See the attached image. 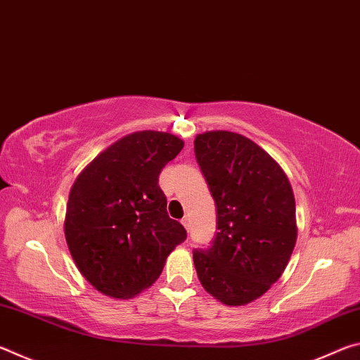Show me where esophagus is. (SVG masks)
Returning <instances> with one entry per match:
<instances>
[{
	"mask_svg": "<svg viewBox=\"0 0 360 360\" xmlns=\"http://www.w3.org/2000/svg\"><path fill=\"white\" fill-rule=\"evenodd\" d=\"M181 224L184 225V229L186 230H188V227H191V219H188L187 216L186 217H182V221H181Z\"/></svg>",
	"mask_w": 360,
	"mask_h": 360,
	"instance_id": "obj_1",
	"label": "esophagus"
}]
</instances>
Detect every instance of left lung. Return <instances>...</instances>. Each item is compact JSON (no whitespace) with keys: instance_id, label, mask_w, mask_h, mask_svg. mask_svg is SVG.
<instances>
[{"instance_id":"obj_1","label":"left lung","mask_w":360,"mask_h":360,"mask_svg":"<svg viewBox=\"0 0 360 360\" xmlns=\"http://www.w3.org/2000/svg\"><path fill=\"white\" fill-rule=\"evenodd\" d=\"M193 146L217 212L212 245L193 251L195 270L219 302L251 303L278 281L294 251L290 182L264 149L238 133L206 131Z\"/></svg>"}]
</instances>
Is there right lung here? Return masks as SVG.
Returning <instances> with one entry per match:
<instances>
[{
    "label": "right lung",
    "instance_id": "right-lung-1",
    "mask_svg": "<svg viewBox=\"0 0 360 360\" xmlns=\"http://www.w3.org/2000/svg\"><path fill=\"white\" fill-rule=\"evenodd\" d=\"M184 141L136 131L96 155L71 187L65 236L82 276L101 294L131 298L155 283L187 231L167 212L158 174Z\"/></svg>",
    "mask_w": 360,
    "mask_h": 360
}]
</instances>
